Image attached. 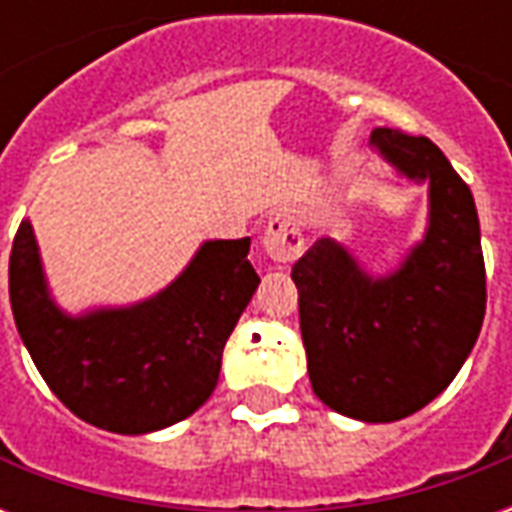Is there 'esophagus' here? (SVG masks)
<instances>
[{"mask_svg":"<svg viewBox=\"0 0 512 512\" xmlns=\"http://www.w3.org/2000/svg\"><path fill=\"white\" fill-rule=\"evenodd\" d=\"M263 252H266L277 266H290V263L304 252L301 227L288 211H279L268 219L266 233H263Z\"/></svg>","mask_w":512,"mask_h":512,"instance_id":"34e87169","label":"esophagus"}]
</instances>
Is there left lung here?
Returning <instances> with one entry per match:
<instances>
[{
  "label": "left lung",
  "mask_w": 512,
  "mask_h": 512,
  "mask_svg": "<svg viewBox=\"0 0 512 512\" xmlns=\"http://www.w3.org/2000/svg\"><path fill=\"white\" fill-rule=\"evenodd\" d=\"M381 158L428 183V224L386 274L318 238L293 266L312 392L362 422H395L439 397L472 354L485 318V263L474 197L425 136L376 128Z\"/></svg>",
  "instance_id": "1"
}]
</instances>
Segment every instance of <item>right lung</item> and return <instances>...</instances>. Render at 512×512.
Instances as JSON below:
<instances>
[{"label":"right lung","instance_id":"obj_1","mask_svg":"<svg viewBox=\"0 0 512 512\" xmlns=\"http://www.w3.org/2000/svg\"><path fill=\"white\" fill-rule=\"evenodd\" d=\"M249 238L202 241L150 299L79 315L54 301L32 222L10 252V307L32 362L84 422L142 436L191 417L211 397L222 351L260 277Z\"/></svg>","mask_w":512,"mask_h":512}]
</instances>
